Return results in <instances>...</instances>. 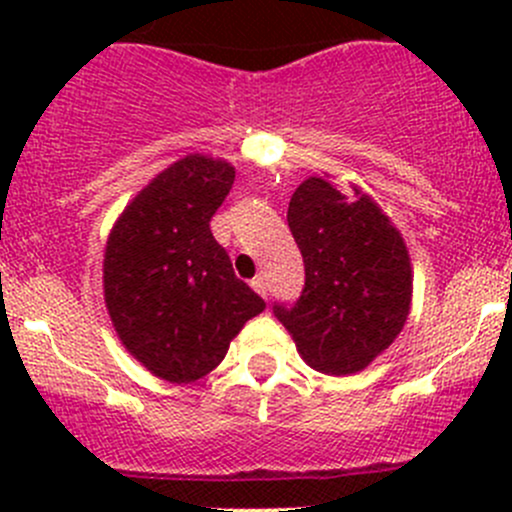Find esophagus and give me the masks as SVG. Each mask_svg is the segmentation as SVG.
<instances>
[{"mask_svg": "<svg viewBox=\"0 0 512 512\" xmlns=\"http://www.w3.org/2000/svg\"><path fill=\"white\" fill-rule=\"evenodd\" d=\"M252 289H255L257 294H262V297H267V289H270V285H267V277L265 275H257L255 280L250 282Z\"/></svg>", "mask_w": 512, "mask_h": 512, "instance_id": "esophagus-1", "label": "esophagus"}]
</instances>
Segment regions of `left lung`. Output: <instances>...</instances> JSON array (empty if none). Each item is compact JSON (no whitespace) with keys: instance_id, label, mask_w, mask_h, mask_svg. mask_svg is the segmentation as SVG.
<instances>
[{"instance_id":"left-lung-1","label":"left lung","mask_w":512,"mask_h":512,"mask_svg":"<svg viewBox=\"0 0 512 512\" xmlns=\"http://www.w3.org/2000/svg\"><path fill=\"white\" fill-rule=\"evenodd\" d=\"M287 223L304 260V289L275 317L297 352L322 374L366 369L404 329L411 260L389 215L359 188L307 178L289 200Z\"/></svg>"}]
</instances>
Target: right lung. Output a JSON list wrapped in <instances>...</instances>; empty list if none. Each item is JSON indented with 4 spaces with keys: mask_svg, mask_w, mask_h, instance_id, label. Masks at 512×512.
<instances>
[{
    "mask_svg": "<svg viewBox=\"0 0 512 512\" xmlns=\"http://www.w3.org/2000/svg\"><path fill=\"white\" fill-rule=\"evenodd\" d=\"M235 180L227 160L185 156L121 213L103 255V297L118 339L170 384L203 379L265 299L232 272L210 218Z\"/></svg>",
    "mask_w": 512,
    "mask_h": 512,
    "instance_id": "1",
    "label": "right lung"
}]
</instances>
